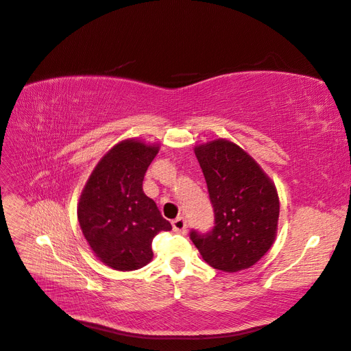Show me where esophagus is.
<instances>
[{"mask_svg":"<svg viewBox=\"0 0 351 351\" xmlns=\"http://www.w3.org/2000/svg\"><path fill=\"white\" fill-rule=\"evenodd\" d=\"M173 230L176 232H178V234H184V232L187 231V222L183 217H178L173 221Z\"/></svg>","mask_w":351,"mask_h":351,"instance_id":"34e87169","label":"esophagus"}]
</instances>
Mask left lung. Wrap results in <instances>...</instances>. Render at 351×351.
I'll use <instances>...</instances> for the list:
<instances>
[{
	"instance_id": "1",
	"label": "left lung",
	"mask_w": 351,
	"mask_h": 351,
	"mask_svg": "<svg viewBox=\"0 0 351 351\" xmlns=\"http://www.w3.org/2000/svg\"><path fill=\"white\" fill-rule=\"evenodd\" d=\"M215 214L206 234L190 232L212 268L237 272L250 268L277 236L280 199L275 184L240 146L217 139L195 147Z\"/></svg>"
}]
</instances>
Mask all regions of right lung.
Here are the masks:
<instances>
[{"instance_id": "add662e5", "label": "right lung", "mask_w": 351, "mask_h": 351, "mask_svg": "<svg viewBox=\"0 0 351 351\" xmlns=\"http://www.w3.org/2000/svg\"><path fill=\"white\" fill-rule=\"evenodd\" d=\"M159 151L136 139L117 143L92 171L77 204V218L95 256L117 271L151 262L152 240L171 224L143 193V177Z\"/></svg>"}]
</instances>
